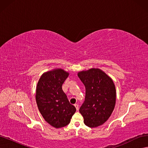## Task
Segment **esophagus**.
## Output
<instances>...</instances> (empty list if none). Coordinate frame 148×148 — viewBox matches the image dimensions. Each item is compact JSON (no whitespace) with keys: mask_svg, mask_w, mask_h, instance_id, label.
Instances as JSON below:
<instances>
[{"mask_svg":"<svg viewBox=\"0 0 148 148\" xmlns=\"http://www.w3.org/2000/svg\"><path fill=\"white\" fill-rule=\"evenodd\" d=\"M74 106H75V107H76V109H77V110H78V109H79V106H78V104H75Z\"/></svg>","mask_w":148,"mask_h":148,"instance_id":"esophagus-1","label":"esophagus"}]
</instances>
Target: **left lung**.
I'll return each mask as SVG.
<instances>
[{
    "label": "left lung",
    "instance_id": "obj_1",
    "mask_svg": "<svg viewBox=\"0 0 148 148\" xmlns=\"http://www.w3.org/2000/svg\"><path fill=\"white\" fill-rule=\"evenodd\" d=\"M86 88V95L79 112L86 126L95 128L102 125L114 110L116 90L112 79L97 69L82 71L78 73Z\"/></svg>",
    "mask_w": 148,
    "mask_h": 148
}]
</instances>
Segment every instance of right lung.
Wrapping results in <instances>:
<instances>
[{
	"mask_svg": "<svg viewBox=\"0 0 148 148\" xmlns=\"http://www.w3.org/2000/svg\"><path fill=\"white\" fill-rule=\"evenodd\" d=\"M69 73L57 69L44 73L37 84L36 99L40 113L46 122L55 128L69 124L76 108L62 90V84Z\"/></svg>",
	"mask_w": 148,
	"mask_h": 148,
	"instance_id": "obj_1",
	"label": "right lung"
}]
</instances>
